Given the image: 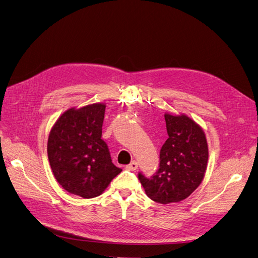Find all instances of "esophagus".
<instances>
[{"label":"esophagus","instance_id":"obj_1","mask_svg":"<svg viewBox=\"0 0 258 258\" xmlns=\"http://www.w3.org/2000/svg\"><path fill=\"white\" fill-rule=\"evenodd\" d=\"M126 168H127L128 170H136V169L138 168V163H137L136 161H133L131 164H128V165L126 166Z\"/></svg>","mask_w":258,"mask_h":258}]
</instances>
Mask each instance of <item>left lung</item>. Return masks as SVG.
<instances>
[{
  "label": "left lung",
  "mask_w": 258,
  "mask_h": 258,
  "mask_svg": "<svg viewBox=\"0 0 258 258\" xmlns=\"http://www.w3.org/2000/svg\"><path fill=\"white\" fill-rule=\"evenodd\" d=\"M168 139L160 153V168L151 179L139 173L147 196L159 204L179 203L201 185L209 149L204 130L184 113H165Z\"/></svg>",
  "instance_id": "1"
}]
</instances>
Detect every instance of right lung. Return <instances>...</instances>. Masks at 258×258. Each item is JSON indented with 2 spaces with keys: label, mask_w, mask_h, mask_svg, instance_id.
Instances as JSON below:
<instances>
[{
  "label": "right lung",
  "mask_w": 258,
  "mask_h": 258,
  "mask_svg": "<svg viewBox=\"0 0 258 258\" xmlns=\"http://www.w3.org/2000/svg\"><path fill=\"white\" fill-rule=\"evenodd\" d=\"M105 108L104 103L72 107L49 133L47 153L54 178L65 190L82 198L103 194L122 171L102 139Z\"/></svg>",
  "instance_id": "add662e5"
}]
</instances>
